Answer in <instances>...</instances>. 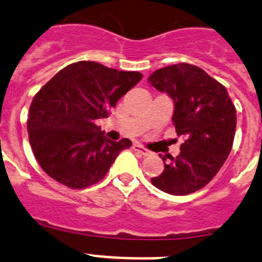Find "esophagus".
<instances>
[{
    "label": "esophagus",
    "instance_id": "obj_1",
    "mask_svg": "<svg viewBox=\"0 0 262 262\" xmlns=\"http://www.w3.org/2000/svg\"><path fill=\"white\" fill-rule=\"evenodd\" d=\"M133 150H134V151H137V152H140V154H142V155H148V154H150L147 148H145V147H143V146H141L140 143H134V145H133Z\"/></svg>",
    "mask_w": 262,
    "mask_h": 262
}]
</instances>
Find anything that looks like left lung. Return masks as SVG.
Instances as JSON below:
<instances>
[{
    "mask_svg": "<svg viewBox=\"0 0 262 262\" xmlns=\"http://www.w3.org/2000/svg\"><path fill=\"white\" fill-rule=\"evenodd\" d=\"M157 90L175 102L172 122L184 137L180 154L162 157L164 171L151 183L173 195L197 192L213 180L230 155L236 129V110L222 83L199 67L178 63L148 77Z\"/></svg>",
    "mask_w": 262,
    "mask_h": 262,
    "instance_id": "obj_1",
    "label": "left lung"
}]
</instances>
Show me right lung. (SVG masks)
Returning <instances> with one entry per match:
<instances>
[{
  "label": "right lung",
  "instance_id": "right-lung-1",
  "mask_svg": "<svg viewBox=\"0 0 262 262\" xmlns=\"http://www.w3.org/2000/svg\"><path fill=\"white\" fill-rule=\"evenodd\" d=\"M141 79L138 72L78 61L37 91L27 130L32 152L47 175L72 189L91 187L107 175L132 141L108 140L95 121L110 116L111 108Z\"/></svg>",
  "mask_w": 262,
  "mask_h": 262
}]
</instances>
